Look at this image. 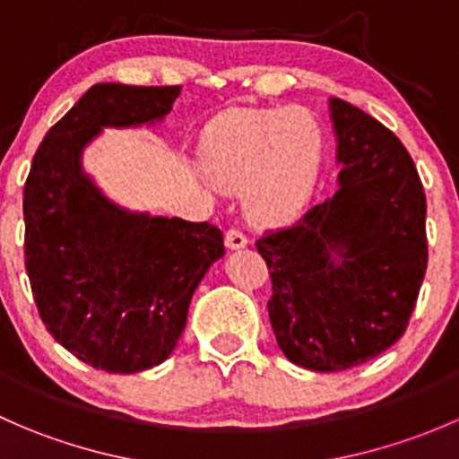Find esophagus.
Here are the masks:
<instances>
[{
    "mask_svg": "<svg viewBox=\"0 0 459 459\" xmlns=\"http://www.w3.org/2000/svg\"><path fill=\"white\" fill-rule=\"evenodd\" d=\"M224 242H226V247L230 248V251H239V248H244L248 244V239H247V235L244 233H239L238 229H230V230H226V238H224Z\"/></svg>",
    "mask_w": 459,
    "mask_h": 459,
    "instance_id": "esophagus-1",
    "label": "esophagus"
}]
</instances>
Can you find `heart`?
I'll return each mask as SVG.
<instances>
[{
    "label": "heart",
    "instance_id": "b5f03b06",
    "mask_svg": "<svg viewBox=\"0 0 459 459\" xmlns=\"http://www.w3.org/2000/svg\"><path fill=\"white\" fill-rule=\"evenodd\" d=\"M197 161L217 186L242 188L255 224H289L316 193L324 128L299 106L230 110L206 128Z\"/></svg>",
    "mask_w": 459,
    "mask_h": 459
}]
</instances>
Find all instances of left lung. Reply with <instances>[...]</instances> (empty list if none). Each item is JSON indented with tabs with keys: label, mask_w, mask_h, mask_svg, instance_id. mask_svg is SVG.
Wrapping results in <instances>:
<instances>
[{
	"label": "left lung",
	"mask_w": 459,
	"mask_h": 459,
	"mask_svg": "<svg viewBox=\"0 0 459 459\" xmlns=\"http://www.w3.org/2000/svg\"><path fill=\"white\" fill-rule=\"evenodd\" d=\"M328 110L337 191L257 242L277 344L319 373L368 362L404 335L429 257L427 197L406 148L349 101L331 97Z\"/></svg>",
	"instance_id": "obj_1"
}]
</instances>
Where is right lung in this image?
<instances>
[{"mask_svg":"<svg viewBox=\"0 0 459 459\" xmlns=\"http://www.w3.org/2000/svg\"><path fill=\"white\" fill-rule=\"evenodd\" d=\"M179 86L101 82L46 133L24 186L26 271L50 335L108 373H140L173 353L188 304L224 257L215 226L131 211L84 169L104 128H152Z\"/></svg>","mask_w":459,"mask_h":459,"instance_id":"right-lung-1","label":"right lung"}]
</instances>
